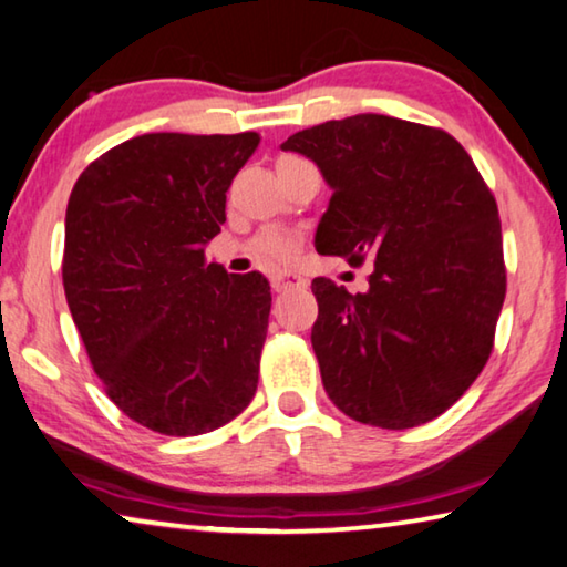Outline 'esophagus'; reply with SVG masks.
I'll list each match as a JSON object with an SVG mask.
<instances>
[{"instance_id": "obj_1", "label": "esophagus", "mask_w": 567, "mask_h": 567, "mask_svg": "<svg viewBox=\"0 0 567 567\" xmlns=\"http://www.w3.org/2000/svg\"><path fill=\"white\" fill-rule=\"evenodd\" d=\"M306 277L292 272V269H280V272L272 275V290L275 292H285V290H295V287H306Z\"/></svg>"}]
</instances>
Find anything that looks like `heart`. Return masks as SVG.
I'll use <instances>...</instances> for the list:
<instances>
[{"label": "heart", "mask_w": 567, "mask_h": 567, "mask_svg": "<svg viewBox=\"0 0 567 567\" xmlns=\"http://www.w3.org/2000/svg\"><path fill=\"white\" fill-rule=\"evenodd\" d=\"M298 247H300L298 236L290 234V231H280V229H267L255 239V255L261 261L292 259L295 251H298Z\"/></svg>", "instance_id": "heart-1"}]
</instances>
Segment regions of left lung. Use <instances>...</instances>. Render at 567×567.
I'll return each instance as SVG.
<instances>
[{
	"mask_svg": "<svg viewBox=\"0 0 567 567\" xmlns=\"http://www.w3.org/2000/svg\"><path fill=\"white\" fill-rule=\"evenodd\" d=\"M282 150L333 188L316 249L374 265L367 292L312 280L328 396L386 430L443 415L492 357L506 295L499 208L471 155L443 130L384 114L310 126Z\"/></svg>",
	"mask_w": 567,
	"mask_h": 567,
	"instance_id": "8db88e82",
	"label": "left lung"
}]
</instances>
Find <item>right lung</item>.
<instances>
[{
	"label": "right lung",
	"mask_w": 567,
	"mask_h": 567,
	"mask_svg": "<svg viewBox=\"0 0 567 567\" xmlns=\"http://www.w3.org/2000/svg\"><path fill=\"white\" fill-rule=\"evenodd\" d=\"M257 132L140 134L75 181L63 287L116 408L159 435H200L251 402L272 295L206 259Z\"/></svg>",
	"instance_id": "obj_1"
}]
</instances>
